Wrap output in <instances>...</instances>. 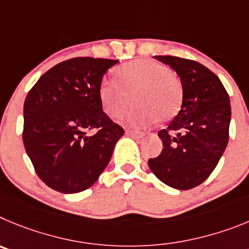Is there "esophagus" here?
<instances>
[{
	"label": "esophagus",
	"instance_id": "1",
	"mask_svg": "<svg viewBox=\"0 0 249 249\" xmlns=\"http://www.w3.org/2000/svg\"><path fill=\"white\" fill-rule=\"evenodd\" d=\"M126 135L133 136V138H136V139H141V138H144L146 134L142 133V131H135V130H126Z\"/></svg>",
	"mask_w": 249,
	"mask_h": 249
}]
</instances>
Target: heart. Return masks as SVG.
Listing matches in <instances>:
<instances>
[{"instance_id":"heart-1","label":"heart","mask_w":249,"mask_h":249,"mask_svg":"<svg viewBox=\"0 0 249 249\" xmlns=\"http://www.w3.org/2000/svg\"><path fill=\"white\" fill-rule=\"evenodd\" d=\"M116 79H104L99 86V100L111 118H118L133 100L136 104L124 116L127 126L141 127L166 122L178 113L182 87L169 67L151 59H136L116 71Z\"/></svg>"}]
</instances>
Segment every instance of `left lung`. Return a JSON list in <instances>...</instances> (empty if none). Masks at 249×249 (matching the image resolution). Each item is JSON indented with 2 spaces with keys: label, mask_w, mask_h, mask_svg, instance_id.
<instances>
[{
  "label": "left lung",
  "mask_w": 249,
  "mask_h": 249,
  "mask_svg": "<svg viewBox=\"0 0 249 249\" xmlns=\"http://www.w3.org/2000/svg\"><path fill=\"white\" fill-rule=\"evenodd\" d=\"M181 80L182 104L167 129L159 131L162 151L150 159L156 178L176 190H190L211 175L228 142L230 97L214 73L198 62L155 55Z\"/></svg>",
  "instance_id": "left-lung-1"
}]
</instances>
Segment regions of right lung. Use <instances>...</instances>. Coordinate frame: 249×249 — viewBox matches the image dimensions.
Returning <instances> with one entry per match:
<instances>
[{"label":"right lung","instance_id":"obj_1","mask_svg":"<svg viewBox=\"0 0 249 249\" xmlns=\"http://www.w3.org/2000/svg\"><path fill=\"white\" fill-rule=\"evenodd\" d=\"M118 60L79 57L44 73L27 94L23 144L42 181L62 194L97 182L124 130L103 111L99 86ZM90 129L97 133L89 134Z\"/></svg>","mask_w":249,"mask_h":249}]
</instances>
